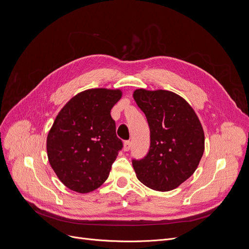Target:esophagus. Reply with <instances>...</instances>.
Listing matches in <instances>:
<instances>
[{
	"instance_id": "esophagus-1",
	"label": "esophagus",
	"mask_w": 249,
	"mask_h": 249,
	"mask_svg": "<svg viewBox=\"0 0 249 249\" xmlns=\"http://www.w3.org/2000/svg\"><path fill=\"white\" fill-rule=\"evenodd\" d=\"M131 146H132V142L131 141H124V152H127V150H130Z\"/></svg>"
}]
</instances>
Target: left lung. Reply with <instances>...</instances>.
<instances>
[{
	"label": "left lung",
	"instance_id": "8db88e82",
	"mask_svg": "<svg viewBox=\"0 0 249 249\" xmlns=\"http://www.w3.org/2000/svg\"><path fill=\"white\" fill-rule=\"evenodd\" d=\"M135 102L144 113L150 146L141 160H133L137 178L150 189H176L196 170L205 150L202 125L188 102L168 90L136 89Z\"/></svg>",
	"mask_w": 249,
	"mask_h": 249
}]
</instances>
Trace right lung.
Instances as JSON below:
<instances>
[{
  "instance_id": "add662e5",
  "label": "right lung",
  "mask_w": 249,
  "mask_h": 249,
  "mask_svg": "<svg viewBox=\"0 0 249 249\" xmlns=\"http://www.w3.org/2000/svg\"><path fill=\"white\" fill-rule=\"evenodd\" d=\"M122 95L120 89H87L58 113L48 134L47 153L53 170L69 189L88 193L108 178L123 148L110 114Z\"/></svg>"
}]
</instances>
